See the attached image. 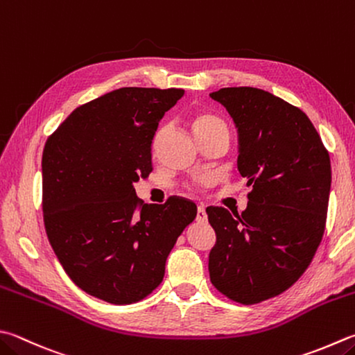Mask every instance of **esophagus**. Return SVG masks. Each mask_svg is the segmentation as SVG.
<instances>
[{"instance_id": "34e87169", "label": "esophagus", "mask_w": 355, "mask_h": 355, "mask_svg": "<svg viewBox=\"0 0 355 355\" xmlns=\"http://www.w3.org/2000/svg\"><path fill=\"white\" fill-rule=\"evenodd\" d=\"M196 220H198V223H200V224L207 223V213H205V210L202 209V207H199V209H198V213H196Z\"/></svg>"}]
</instances>
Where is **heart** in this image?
Listing matches in <instances>:
<instances>
[{
  "label": "heart",
  "mask_w": 355,
  "mask_h": 355,
  "mask_svg": "<svg viewBox=\"0 0 355 355\" xmlns=\"http://www.w3.org/2000/svg\"><path fill=\"white\" fill-rule=\"evenodd\" d=\"M191 126L200 144L219 136L229 137V125L225 123V120L209 111L195 112L191 116Z\"/></svg>",
  "instance_id": "heart-1"
}]
</instances>
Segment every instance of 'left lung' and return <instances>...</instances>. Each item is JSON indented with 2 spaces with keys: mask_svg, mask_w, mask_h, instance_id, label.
<instances>
[{
  "mask_svg": "<svg viewBox=\"0 0 355 355\" xmlns=\"http://www.w3.org/2000/svg\"><path fill=\"white\" fill-rule=\"evenodd\" d=\"M238 128V170L252 191L243 213L209 207L216 244L210 282L227 298L257 304L279 295L309 267L322 243L331 159L304 112L270 92H211Z\"/></svg>",
  "mask_w": 355,
  "mask_h": 355,
  "instance_id": "1",
  "label": "left lung"
}]
</instances>
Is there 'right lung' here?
<instances>
[{"label":"right lung","instance_id":"1","mask_svg":"<svg viewBox=\"0 0 355 355\" xmlns=\"http://www.w3.org/2000/svg\"><path fill=\"white\" fill-rule=\"evenodd\" d=\"M184 89L120 88L73 110L46 140L44 229L68 277L111 304L140 302L162 283L165 261L196 218L171 196L144 204L135 182L153 171L160 119Z\"/></svg>","mask_w":355,"mask_h":355}]
</instances>
